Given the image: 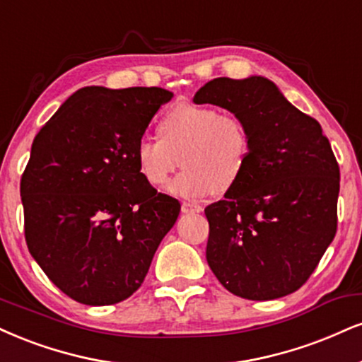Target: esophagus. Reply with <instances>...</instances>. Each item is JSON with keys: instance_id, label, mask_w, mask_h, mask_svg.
I'll return each instance as SVG.
<instances>
[{"instance_id": "obj_1", "label": "esophagus", "mask_w": 362, "mask_h": 362, "mask_svg": "<svg viewBox=\"0 0 362 362\" xmlns=\"http://www.w3.org/2000/svg\"><path fill=\"white\" fill-rule=\"evenodd\" d=\"M200 211H202V206L197 202H192V200L182 202V212H185V214H199Z\"/></svg>"}]
</instances>
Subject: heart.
I'll use <instances>...</instances> for the list:
<instances>
[{
	"mask_svg": "<svg viewBox=\"0 0 362 362\" xmlns=\"http://www.w3.org/2000/svg\"><path fill=\"white\" fill-rule=\"evenodd\" d=\"M250 155V133L236 115H221L214 107L180 104L160 123V138L138 141L136 163L148 184L162 187L180 167L173 180L178 195L224 192L239 180Z\"/></svg>",
	"mask_w": 362,
	"mask_h": 362,
	"instance_id": "1",
	"label": "heart"
}]
</instances>
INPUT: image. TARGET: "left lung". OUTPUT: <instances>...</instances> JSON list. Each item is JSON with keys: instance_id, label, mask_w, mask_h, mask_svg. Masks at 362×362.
<instances>
[{"instance_id": "8db88e82", "label": "left lung", "mask_w": 362, "mask_h": 362, "mask_svg": "<svg viewBox=\"0 0 362 362\" xmlns=\"http://www.w3.org/2000/svg\"><path fill=\"white\" fill-rule=\"evenodd\" d=\"M241 117L250 133L245 172L206 207V258L226 290L247 300L293 293L337 230L339 165L319 121L267 77H217L194 95Z\"/></svg>"}]
</instances>
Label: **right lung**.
<instances>
[{"instance_id": "right-lung-1", "label": "right lung", "mask_w": 362, "mask_h": 362, "mask_svg": "<svg viewBox=\"0 0 362 362\" xmlns=\"http://www.w3.org/2000/svg\"><path fill=\"white\" fill-rule=\"evenodd\" d=\"M173 94L79 89L33 139L20 182L30 255L67 297L123 302L141 286L180 202L139 172L136 145Z\"/></svg>"}]
</instances>
